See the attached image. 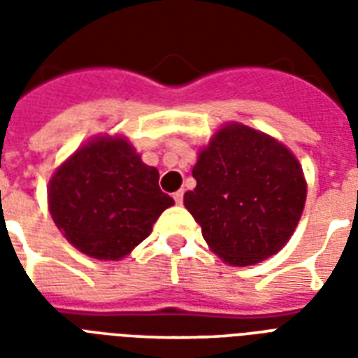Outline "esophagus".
I'll return each instance as SVG.
<instances>
[{
    "mask_svg": "<svg viewBox=\"0 0 358 358\" xmlns=\"http://www.w3.org/2000/svg\"><path fill=\"white\" fill-rule=\"evenodd\" d=\"M173 196H174V202H176V204H182V201H184V191L182 189L176 191Z\"/></svg>",
    "mask_w": 358,
    "mask_h": 358,
    "instance_id": "esophagus-1",
    "label": "esophagus"
}]
</instances>
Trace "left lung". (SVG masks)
Here are the masks:
<instances>
[{"label":"left lung","instance_id":"8db88e82","mask_svg":"<svg viewBox=\"0 0 358 358\" xmlns=\"http://www.w3.org/2000/svg\"><path fill=\"white\" fill-rule=\"evenodd\" d=\"M196 187L184 195L210 249L230 266L277 255L294 234L306 201L297 157L271 135L230 122L201 148Z\"/></svg>","mask_w":358,"mask_h":358}]
</instances>
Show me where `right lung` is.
<instances>
[{
  "mask_svg": "<svg viewBox=\"0 0 358 358\" xmlns=\"http://www.w3.org/2000/svg\"><path fill=\"white\" fill-rule=\"evenodd\" d=\"M122 135H103L80 146L48 185V208L61 234L83 255L120 260L150 236L174 201L157 185Z\"/></svg>",
  "mask_w": 358,
  "mask_h": 358,
  "instance_id": "obj_1",
  "label": "right lung"
}]
</instances>
